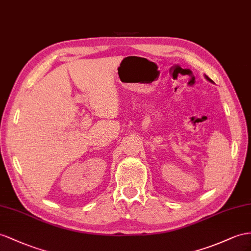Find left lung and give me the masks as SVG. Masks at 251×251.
<instances>
[{"instance_id": "8db88e82", "label": "left lung", "mask_w": 251, "mask_h": 251, "mask_svg": "<svg viewBox=\"0 0 251 251\" xmlns=\"http://www.w3.org/2000/svg\"><path fill=\"white\" fill-rule=\"evenodd\" d=\"M204 77H205V79H207L208 81H210V82H212V83H214V81H213V80H212V79H210V78H209V77H208L207 75H205V74H204Z\"/></svg>"}]
</instances>
